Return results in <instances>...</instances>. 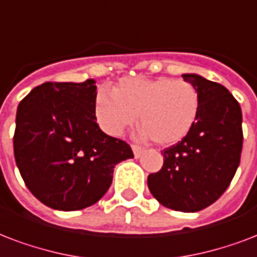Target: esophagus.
<instances>
[{"label": "esophagus", "instance_id": "1", "mask_svg": "<svg viewBox=\"0 0 257 257\" xmlns=\"http://www.w3.org/2000/svg\"><path fill=\"white\" fill-rule=\"evenodd\" d=\"M132 151L133 155H135V158H139L143 152V148L140 146H136V144H132Z\"/></svg>", "mask_w": 257, "mask_h": 257}]
</instances>
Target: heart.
I'll list each match as a JSON object with an SVG mask.
<instances>
[{
	"mask_svg": "<svg viewBox=\"0 0 257 257\" xmlns=\"http://www.w3.org/2000/svg\"><path fill=\"white\" fill-rule=\"evenodd\" d=\"M198 109L195 87L167 76H126L113 91L101 90L95 98V117L103 132L118 136L139 114L140 135L159 146H172L187 136Z\"/></svg>",
	"mask_w": 257,
	"mask_h": 257,
	"instance_id": "b5f03b06",
	"label": "heart"
}]
</instances>
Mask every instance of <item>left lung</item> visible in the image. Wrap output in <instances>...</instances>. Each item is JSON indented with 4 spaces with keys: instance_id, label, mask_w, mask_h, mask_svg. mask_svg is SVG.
Here are the masks:
<instances>
[{
    "instance_id": "1",
    "label": "left lung",
    "mask_w": 257,
    "mask_h": 257,
    "mask_svg": "<svg viewBox=\"0 0 257 257\" xmlns=\"http://www.w3.org/2000/svg\"><path fill=\"white\" fill-rule=\"evenodd\" d=\"M183 79L198 91L193 128L181 142L162 151L163 167L148 176V189L163 206L194 213L225 193L240 164L241 107L229 90L197 74Z\"/></svg>"
}]
</instances>
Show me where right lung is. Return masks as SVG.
<instances>
[{"label": "right lung", "mask_w": 257, "mask_h": 257, "mask_svg": "<svg viewBox=\"0 0 257 257\" xmlns=\"http://www.w3.org/2000/svg\"><path fill=\"white\" fill-rule=\"evenodd\" d=\"M97 86L46 82L20 102L16 164L29 191L56 210H81L102 198L115 164L132 159L128 143L107 136L95 117Z\"/></svg>", "instance_id": "right-lung-1"}]
</instances>
